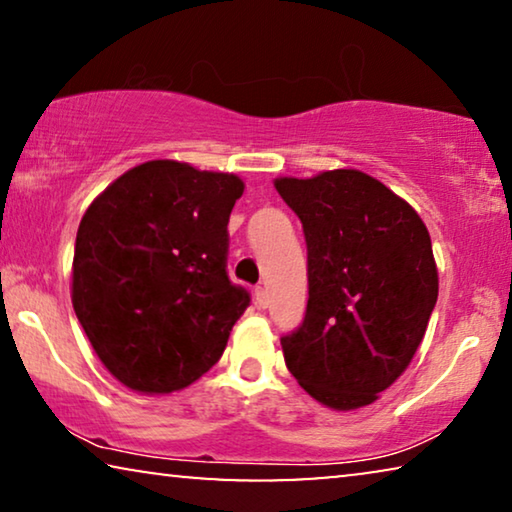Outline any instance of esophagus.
Wrapping results in <instances>:
<instances>
[{
    "label": "esophagus",
    "mask_w": 512,
    "mask_h": 512,
    "mask_svg": "<svg viewBox=\"0 0 512 512\" xmlns=\"http://www.w3.org/2000/svg\"><path fill=\"white\" fill-rule=\"evenodd\" d=\"M255 303L257 308H266V305H269V292H266L264 285L255 287Z\"/></svg>",
    "instance_id": "esophagus-1"
}]
</instances>
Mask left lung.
Returning <instances> with one entry per match:
<instances>
[{"label": "left lung", "mask_w": 512, "mask_h": 512, "mask_svg": "<svg viewBox=\"0 0 512 512\" xmlns=\"http://www.w3.org/2000/svg\"><path fill=\"white\" fill-rule=\"evenodd\" d=\"M303 225L308 305L282 335L287 370L331 409L375 402L421 345L437 303L432 241L418 213L358 170L278 179Z\"/></svg>", "instance_id": "8db88e82"}]
</instances>
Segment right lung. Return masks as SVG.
<instances>
[{
	"label": "right lung",
	"instance_id": "1",
	"mask_svg": "<svg viewBox=\"0 0 512 512\" xmlns=\"http://www.w3.org/2000/svg\"><path fill=\"white\" fill-rule=\"evenodd\" d=\"M234 174L177 160L128 170L91 202L73 257V308L121 384L172 393L223 356L250 305L227 276Z\"/></svg>",
	"mask_w": 512,
	"mask_h": 512
}]
</instances>
